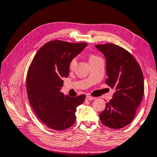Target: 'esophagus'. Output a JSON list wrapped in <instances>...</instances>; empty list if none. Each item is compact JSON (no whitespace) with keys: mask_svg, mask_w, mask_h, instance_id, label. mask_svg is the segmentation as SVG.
<instances>
[{"mask_svg":"<svg viewBox=\"0 0 157 157\" xmlns=\"http://www.w3.org/2000/svg\"><path fill=\"white\" fill-rule=\"evenodd\" d=\"M86 100H93V99H94V97H92V96L87 95V96H86Z\"/></svg>","mask_w":157,"mask_h":157,"instance_id":"esophagus-1","label":"esophagus"}]
</instances>
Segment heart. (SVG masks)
I'll use <instances>...</instances> for the list:
<instances>
[{
	"mask_svg": "<svg viewBox=\"0 0 157 157\" xmlns=\"http://www.w3.org/2000/svg\"><path fill=\"white\" fill-rule=\"evenodd\" d=\"M99 58H100V57H99V56H97V55H94V54H90V56H89V61H90V63L91 62H93L94 61V60L99 59ZM77 65V58L75 57L72 58V59L70 60L69 62V67L70 69H73Z\"/></svg>",
	"mask_w": 157,
	"mask_h": 157,
	"instance_id": "1",
	"label": "heart"
}]
</instances>
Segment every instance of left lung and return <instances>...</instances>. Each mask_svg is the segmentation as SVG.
<instances>
[{
  "mask_svg": "<svg viewBox=\"0 0 157 157\" xmlns=\"http://www.w3.org/2000/svg\"><path fill=\"white\" fill-rule=\"evenodd\" d=\"M106 60L108 78L114 88L113 99L106 104L100 120L106 127L120 129L132 122L144 95V77L140 65L127 50L113 44L96 45Z\"/></svg>",
  "mask_w": 157,
  "mask_h": 157,
  "instance_id": "left-lung-1",
  "label": "left lung"
}]
</instances>
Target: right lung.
I'll list each match as a JSON object with an SVG mask.
<instances>
[{
  "mask_svg": "<svg viewBox=\"0 0 157 157\" xmlns=\"http://www.w3.org/2000/svg\"><path fill=\"white\" fill-rule=\"evenodd\" d=\"M86 43L51 41L37 51L27 72V92L30 104L47 127L56 130L67 129L75 122L77 107L85 95L65 96L60 92L63 78L69 75V62L79 54Z\"/></svg>",
  "mask_w": 157,
  "mask_h": 157,
  "instance_id": "1",
  "label": "right lung"
}]
</instances>
